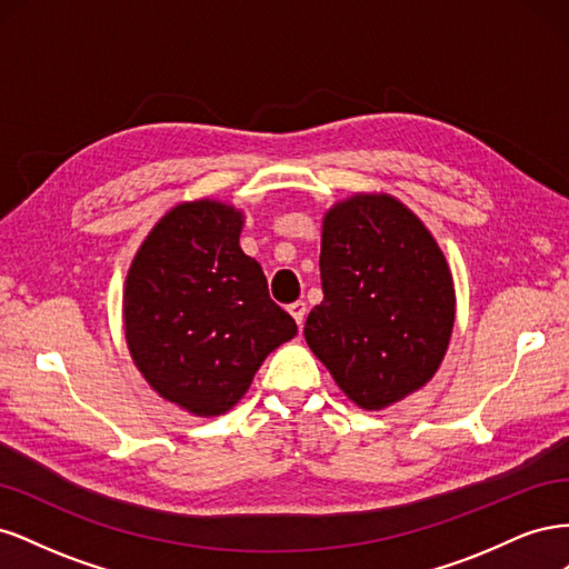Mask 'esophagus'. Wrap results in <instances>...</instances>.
<instances>
[{
    "label": "esophagus",
    "mask_w": 569,
    "mask_h": 569,
    "mask_svg": "<svg viewBox=\"0 0 569 569\" xmlns=\"http://www.w3.org/2000/svg\"><path fill=\"white\" fill-rule=\"evenodd\" d=\"M289 313H291V318L297 320L299 327H303V320H306V303H303V301L289 303Z\"/></svg>",
    "instance_id": "obj_1"
}]
</instances>
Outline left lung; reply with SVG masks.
Returning a JSON list of instances; mask_svg holds the SVG:
<instances>
[{
    "label": "left lung",
    "mask_w": 569,
    "mask_h": 569,
    "mask_svg": "<svg viewBox=\"0 0 569 569\" xmlns=\"http://www.w3.org/2000/svg\"><path fill=\"white\" fill-rule=\"evenodd\" d=\"M322 301L308 347L339 389L382 410L432 380L449 349L456 289L422 220L389 194H353L322 218Z\"/></svg>",
    "instance_id": "left-lung-1"
}]
</instances>
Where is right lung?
<instances>
[{"label":"right lung","mask_w":569,"mask_h":569,"mask_svg":"<svg viewBox=\"0 0 569 569\" xmlns=\"http://www.w3.org/2000/svg\"><path fill=\"white\" fill-rule=\"evenodd\" d=\"M244 213L216 199L178 203L134 253L123 291L126 341L161 399L199 418L247 393L266 356L297 335L239 247Z\"/></svg>","instance_id":"right-lung-1"}]
</instances>
